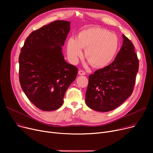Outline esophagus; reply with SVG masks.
Instances as JSON below:
<instances>
[{
	"label": "esophagus",
	"instance_id": "obj_1",
	"mask_svg": "<svg viewBox=\"0 0 153 153\" xmlns=\"http://www.w3.org/2000/svg\"><path fill=\"white\" fill-rule=\"evenodd\" d=\"M78 74H79V75H85V72L84 71H82V70H80V71L78 72Z\"/></svg>",
	"mask_w": 153,
	"mask_h": 153
}]
</instances>
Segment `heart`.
<instances>
[{"label": "heart", "instance_id": "obj_1", "mask_svg": "<svg viewBox=\"0 0 153 153\" xmlns=\"http://www.w3.org/2000/svg\"><path fill=\"white\" fill-rule=\"evenodd\" d=\"M119 45L117 35L108 30L94 27L80 32L77 38L71 37L68 42L67 51L69 58L76 62L85 49V56L92 66L102 68L114 59Z\"/></svg>", "mask_w": 153, "mask_h": 153}]
</instances>
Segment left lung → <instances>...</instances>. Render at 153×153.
Instances as JSON below:
<instances>
[{
	"label": "left lung",
	"mask_w": 153,
	"mask_h": 153,
	"mask_svg": "<svg viewBox=\"0 0 153 153\" xmlns=\"http://www.w3.org/2000/svg\"><path fill=\"white\" fill-rule=\"evenodd\" d=\"M121 49L108 66L89 77L85 94L86 105L96 111L113 110L131 95L139 69L134 47L124 35Z\"/></svg>",
	"instance_id": "8db88e82"
}]
</instances>
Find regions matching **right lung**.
I'll return each mask as SVG.
<instances>
[{
  "instance_id": "obj_1",
  "label": "right lung",
  "mask_w": 153,
  "mask_h": 153,
  "mask_svg": "<svg viewBox=\"0 0 153 153\" xmlns=\"http://www.w3.org/2000/svg\"><path fill=\"white\" fill-rule=\"evenodd\" d=\"M70 22L56 20L27 38L19 56V79L29 100L43 111L57 110L76 78L77 68L66 62L62 46Z\"/></svg>"
}]
</instances>
